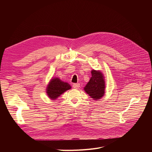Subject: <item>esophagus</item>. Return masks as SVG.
Segmentation results:
<instances>
[{
  "mask_svg": "<svg viewBox=\"0 0 152 152\" xmlns=\"http://www.w3.org/2000/svg\"><path fill=\"white\" fill-rule=\"evenodd\" d=\"M73 88H75V89H78L79 87H80V84H79V83L74 84L73 85Z\"/></svg>",
  "mask_w": 152,
  "mask_h": 152,
  "instance_id": "1",
  "label": "esophagus"
}]
</instances>
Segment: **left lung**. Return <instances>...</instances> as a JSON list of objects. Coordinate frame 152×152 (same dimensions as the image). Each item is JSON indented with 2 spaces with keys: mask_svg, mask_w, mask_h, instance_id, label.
I'll list each match as a JSON object with an SVG mask.
<instances>
[{
  "mask_svg": "<svg viewBox=\"0 0 152 152\" xmlns=\"http://www.w3.org/2000/svg\"><path fill=\"white\" fill-rule=\"evenodd\" d=\"M92 77L84 87V91L94 100L101 99L105 94V77L100 70L92 69Z\"/></svg>",
  "mask_w": 152,
  "mask_h": 152,
  "instance_id": "left-lung-1",
  "label": "left lung"
}]
</instances>
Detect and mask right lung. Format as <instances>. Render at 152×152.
I'll list each match as a JSON object with an SVG mask.
<instances>
[{
    "mask_svg": "<svg viewBox=\"0 0 152 152\" xmlns=\"http://www.w3.org/2000/svg\"><path fill=\"white\" fill-rule=\"evenodd\" d=\"M71 86L66 82H64L57 77H52L46 87L47 95L52 100H55L68 90Z\"/></svg>",
    "mask_w": 152,
    "mask_h": 152,
    "instance_id": "add662e5",
    "label": "right lung"
}]
</instances>
